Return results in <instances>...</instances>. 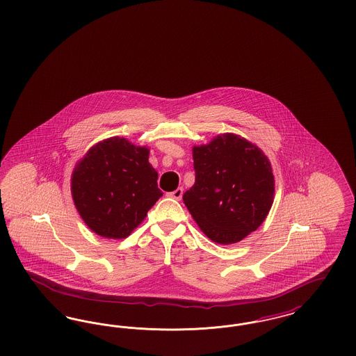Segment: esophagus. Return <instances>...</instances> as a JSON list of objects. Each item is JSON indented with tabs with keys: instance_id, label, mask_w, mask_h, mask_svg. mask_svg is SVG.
I'll return each mask as SVG.
<instances>
[{
	"instance_id": "34e87169",
	"label": "esophagus",
	"mask_w": 356,
	"mask_h": 356,
	"mask_svg": "<svg viewBox=\"0 0 356 356\" xmlns=\"http://www.w3.org/2000/svg\"><path fill=\"white\" fill-rule=\"evenodd\" d=\"M183 193H184V189L180 186V188H177L176 191H173V192H171V193H168V196L170 197H172V199L177 200H181V197H183Z\"/></svg>"
}]
</instances>
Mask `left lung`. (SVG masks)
Here are the masks:
<instances>
[{
  "mask_svg": "<svg viewBox=\"0 0 356 356\" xmlns=\"http://www.w3.org/2000/svg\"><path fill=\"white\" fill-rule=\"evenodd\" d=\"M193 167L196 180L183 200L207 237L236 243L265 221L274 199V176L257 145L240 135H218L193 147Z\"/></svg>",
  "mask_w": 356,
  "mask_h": 356,
  "instance_id": "1",
  "label": "left lung"
}]
</instances>
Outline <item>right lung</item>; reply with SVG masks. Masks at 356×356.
Returning <instances> with one entry per match:
<instances>
[{"label":"right lung","instance_id":"right-lung-1","mask_svg":"<svg viewBox=\"0 0 356 356\" xmlns=\"http://www.w3.org/2000/svg\"><path fill=\"white\" fill-rule=\"evenodd\" d=\"M149 149L124 138L95 144L72 172L74 204L86 225L106 238H126L163 192Z\"/></svg>","mask_w":356,"mask_h":356}]
</instances>
